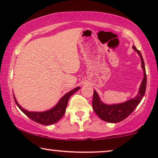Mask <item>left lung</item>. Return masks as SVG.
<instances>
[{"label": "left lung", "instance_id": "left-lung-1", "mask_svg": "<svg viewBox=\"0 0 158 158\" xmlns=\"http://www.w3.org/2000/svg\"><path fill=\"white\" fill-rule=\"evenodd\" d=\"M133 49L137 52L141 59V66L143 70L144 77L141 85H140L139 92L135 98H132L125 102L116 104H106L102 102L99 97L98 93L94 90V97H93V109L95 113L98 117L103 121L109 123H117L125 119L127 116L132 113L136 107L139 105L140 101L143 98L146 90L147 85V75L145 71V66L140 52L133 46Z\"/></svg>", "mask_w": 158, "mask_h": 158}]
</instances>
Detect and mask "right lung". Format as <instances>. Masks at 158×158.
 Returning a JSON list of instances; mask_svg holds the SVG:
<instances>
[{"label": "right lung", "mask_w": 158, "mask_h": 158, "mask_svg": "<svg viewBox=\"0 0 158 158\" xmlns=\"http://www.w3.org/2000/svg\"><path fill=\"white\" fill-rule=\"evenodd\" d=\"M80 87H77L73 89L67 93L66 94H64L61 98L60 99V101H58V103L56 104L55 106L52 108V109L47 110V111H29L25 109H23V107H21L20 105L19 104V103L17 102L16 98H15L14 95V98L16 102L17 106H18L21 111L23 114H26L28 117L31 118V120L34 121V122L39 123V124H43V125H51L53 124L57 123L60 118H61L63 115L65 113L66 111V107L68 105V100L70 98V97L72 95L77 91L80 89Z\"/></svg>", "instance_id": "obj_1"}]
</instances>
